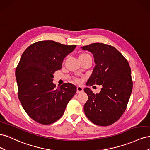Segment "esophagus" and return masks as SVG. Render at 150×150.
Wrapping results in <instances>:
<instances>
[{"label": "esophagus", "instance_id": "obj_1", "mask_svg": "<svg viewBox=\"0 0 150 150\" xmlns=\"http://www.w3.org/2000/svg\"><path fill=\"white\" fill-rule=\"evenodd\" d=\"M76 89H77V91H76L77 93H82L83 91V88L80 86H77Z\"/></svg>", "mask_w": 150, "mask_h": 150}]
</instances>
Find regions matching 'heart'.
<instances>
[{
	"instance_id": "heart-1",
	"label": "heart",
	"mask_w": 150,
	"mask_h": 150,
	"mask_svg": "<svg viewBox=\"0 0 150 150\" xmlns=\"http://www.w3.org/2000/svg\"><path fill=\"white\" fill-rule=\"evenodd\" d=\"M88 56H90L89 54H86V53H82L79 56V59H83V58H84V57H88ZM76 81H77V82H80V79H78V78H76Z\"/></svg>"
}]
</instances>
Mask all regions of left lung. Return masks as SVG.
Wrapping results in <instances>:
<instances>
[{"label":"left lung","instance_id":"left-lung-1","mask_svg":"<svg viewBox=\"0 0 150 150\" xmlns=\"http://www.w3.org/2000/svg\"><path fill=\"white\" fill-rule=\"evenodd\" d=\"M91 52L96 63L87 86L102 85L99 94L88 88L84 104L86 117L94 124L106 126L118 120L126 110L133 89L131 68L125 57L113 46L93 43L81 47Z\"/></svg>","mask_w":150,"mask_h":150}]
</instances>
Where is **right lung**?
<instances>
[{
    "instance_id": "1",
    "label": "right lung",
    "mask_w": 150,
    "mask_h": 150,
    "mask_svg": "<svg viewBox=\"0 0 150 150\" xmlns=\"http://www.w3.org/2000/svg\"><path fill=\"white\" fill-rule=\"evenodd\" d=\"M76 47L53 40L31 44L22 54L16 69L18 97L30 118L42 125L60 119L76 86L64 83L56 88L53 74L60 70L64 59Z\"/></svg>"
}]
</instances>
